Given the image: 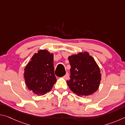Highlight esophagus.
<instances>
[{"mask_svg": "<svg viewBox=\"0 0 125 125\" xmlns=\"http://www.w3.org/2000/svg\"><path fill=\"white\" fill-rule=\"evenodd\" d=\"M69 73H66V74H65V75L64 76V78L65 79H69Z\"/></svg>", "mask_w": 125, "mask_h": 125, "instance_id": "esophagus-1", "label": "esophagus"}]
</instances>
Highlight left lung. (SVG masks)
<instances>
[{"instance_id":"obj_1","label":"left lung","mask_w":125,"mask_h":125,"mask_svg":"<svg viewBox=\"0 0 125 125\" xmlns=\"http://www.w3.org/2000/svg\"><path fill=\"white\" fill-rule=\"evenodd\" d=\"M71 65L70 79L67 83L70 89L78 95L88 96L98 89L100 70L94 59L88 52L68 57Z\"/></svg>"}]
</instances>
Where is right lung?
Masks as SVG:
<instances>
[{
	"mask_svg": "<svg viewBox=\"0 0 125 125\" xmlns=\"http://www.w3.org/2000/svg\"><path fill=\"white\" fill-rule=\"evenodd\" d=\"M53 64V54L47 50H40L33 55L24 69L27 88L38 95L49 92L57 81Z\"/></svg>",
	"mask_w": 125,
	"mask_h": 125,
	"instance_id": "add662e5",
	"label": "right lung"
}]
</instances>
